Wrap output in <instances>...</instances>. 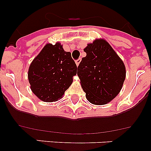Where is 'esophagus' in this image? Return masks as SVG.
<instances>
[{
	"mask_svg": "<svg viewBox=\"0 0 151 151\" xmlns=\"http://www.w3.org/2000/svg\"><path fill=\"white\" fill-rule=\"evenodd\" d=\"M80 62H81V59H78V60H76V65H77V66H78V65H79Z\"/></svg>",
	"mask_w": 151,
	"mask_h": 151,
	"instance_id": "34e87169",
	"label": "esophagus"
}]
</instances>
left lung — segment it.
<instances>
[{
    "mask_svg": "<svg viewBox=\"0 0 151 151\" xmlns=\"http://www.w3.org/2000/svg\"><path fill=\"white\" fill-rule=\"evenodd\" d=\"M86 57L78 66V76L86 98L95 105L110 102L119 93L125 78V67L107 41L96 39L84 49Z\"/></svg>",
    "mask_w": 151,
    "mask_h": 151,
    "instance_id": "left-lung-1",
    "label": "left lung"
}]
</instances>
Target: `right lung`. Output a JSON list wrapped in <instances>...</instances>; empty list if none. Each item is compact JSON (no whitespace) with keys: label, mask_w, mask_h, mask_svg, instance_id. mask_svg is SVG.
Returning <instances> with one entry per match:
<instances>
[{"label":"right lung","mask_w":151,"mask_h":151,"mask_svg":"<svg viewBox=\"0 0 151 151\" xmlns=\"http://www.w3.org/2000/svg\"><path fill=\"white\" fill-rule=\"evenodd\" d=\"M77 73L76 64L70 52L57 42L47 44L30 64L28 78L32 92L41 101L60 99Z\"/></svg>","instance_id":"add662e5"}]
</instances>
